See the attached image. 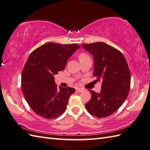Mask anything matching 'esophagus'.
<instances>
[{
    "instance_id": "1",
    "label": "esophagus",
    "mask_w": 150,
    "mask_h": 150,
    "mask_svg": "<svg viewBox=\"0 0 150 150\" xmlns=\"http://www.w3.org/2000/svg\"><path fill=\"white\" fill-rule=\"evenodd\" d=\"M83 91V88H76V91H77V92H78V93H81Z\"/></svg>"
}]
</instances>
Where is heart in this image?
<instances>
[{"label":"heart","mask_w":150,"mask_h":150,"mask_svg":"<svg viewBox=\"0 0 150 150\" xmlns=\"http://www.w3.org/2000/svg\"><path fill=\"white\" fill-rule=\"evenodd\" d=\"M89 57V56H88L87 54L83 52V53L79 54V56H78V58H79V61H80L81 59H85V58H87V57Z\"/></svg>","instance_id":"b5f03b06"}]
</instances>
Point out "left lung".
Returning <instances> with one entry per match:
<instances>
[{"instance_id": "left-lung-1", "label": "left lung", "mask_w": 150, "mask_h": 150, "mask_svg": "<svg viewBox=\"0 0 150 150\" xmlns=\"http://www.w3.org/2000/svg\"><path fill=\"white\" fill-rule=\"evenodd\" d=\"M94 58L93 76L102 81L100 93L91 90V98L85 104L87 111L98 118H105L117 111L129 93L131 73L121 52L102 42L83 44Z\"/></svg>"}]
</instances>
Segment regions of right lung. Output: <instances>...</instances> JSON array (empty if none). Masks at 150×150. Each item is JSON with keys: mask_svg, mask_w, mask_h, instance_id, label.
Masks as SVG:
<instances>
[{"mask_svg": "<svg viewBox=\"0 0 150 150\" xmlns=\"http://www.w3.org/2000/svg\"><path fill=\"white\" fill-rule=\"evenodd\" d=\"M78 44L48 42L30 54L21 76V88L25 100L37 115L47 119L62 115L67 108L74 88L59 89L54 75L65 68L67 61L78 49Z\"/></svg>", "mask_w": 150, "mask_h": 150, "instance_id": "1", "label": "right lung"}]
</instances>
